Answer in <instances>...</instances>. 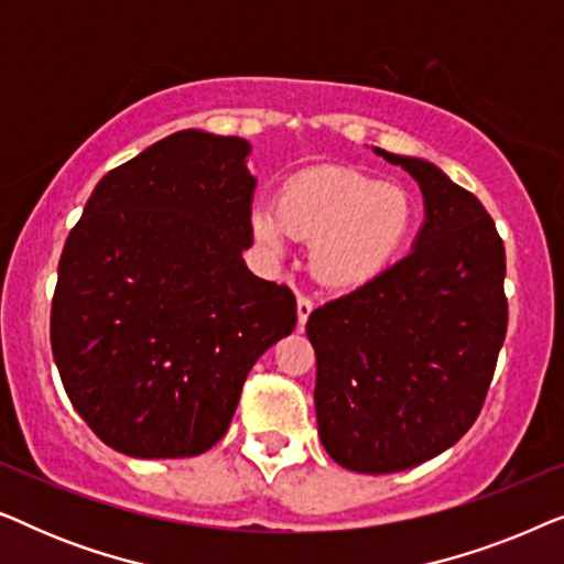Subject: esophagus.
Wrapping results in <instances>:
<instances>
[{"instance_id":"34e87169","label":"esophagus","mask_w":564,"mask_h":564,"mask_svg":"<svg viewBox=\"0 0 564 564\" xmlns=\"http://www.w3.org/2000/svg\"><path fill=\"white\" fill-rule=\"evenodd\" d=\"M313 307H315V305H313L311 297L297 295V326H300V328H305V323H307V318H311Z\"/></svg>"}]
</instances>
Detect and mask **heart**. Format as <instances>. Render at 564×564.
I'll use <instances>...</instances> for the list:
<instances>
[{"label":"heart","instance_id":"b5f03b06","mask_svg":"<svg viewBox=\"0 0 564 564\" xmlns=\"http://www.w3.org/2000/svg\"><path fill=\"white\" fill-rule=\"evenodd\" d=\"M413 226L411 195L357 169L300 174L282 187L276 210H251L253 236L274 257L288 249L290 236L311 241V274L334 290L377 280L403 253Z\"/></svg>","mask_w":564,"mask_h":564}]
</instances>
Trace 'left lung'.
Masks as SVG:
<instances>
[{
    "label": "left lung",
    "mask_w": 564,
    "mask_h": 564,
    "mask_svg": "<svg viewBox=\"0 0 564 564\" xmlns=\"http://www.w3.org/2000/svg\"><path fill=\"white\" fill-rule=\"evenodd\" d=\"M423 195L413 251L307 318L315 415L330 459L411 469L459 442L488 395L508 326L506 249L473 192L415 156L375 149Z\"/></svg>",
    "instance_id": "obj_1"
}]
</instances>
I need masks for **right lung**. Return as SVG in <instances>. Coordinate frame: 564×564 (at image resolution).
<instances>
[{
	"mask_svg": "<svg viewBox=\"0 0 564 564\" xmlns=\"http://www.w3.org/2000/svg\"><path fill=\"white\" fill-rule=\"evenodd\" d=\"M236 135L180 130L97 182L66 238L51 346L76 413L115 452L197 457L234 419L251 367L297 307L259 280Z\"/></svg>",
	"mask_w": 564,
	"mask_h": 564,
	"instance_id": "add662e5",
	"label": "right lung"
}]
</instances>
